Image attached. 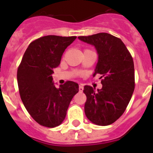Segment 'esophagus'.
Masks as SVG:
<instances>
[{"label":"esophagus","mask_w":153,"mask_h":153,"mask_svg":"<svg viewBox=\"0 0 153 153\" xmlns=\"http://www.w3.org/2000/svg\"><path fill=\"white\" fill-rule=\"evenodd\" d=\"M78 89H79L80 92H82L83 90H84V86H83V85H81V84H80L79 88H78Z\"/></svg>","instance_id":"1"}]
</instances>
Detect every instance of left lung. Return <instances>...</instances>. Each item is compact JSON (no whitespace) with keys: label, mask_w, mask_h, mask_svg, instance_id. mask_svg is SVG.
Returning <instances> with one entry per match:
<instances>
[{"label":"left lung","mask_w":153,"mask_h":153,"mask_svg":"<svg viewBox=\"0 0 153 153\" xmlns=\"http://www.w3.org/2000/svg\"><path fill=\"white\" fill-rule=\"evenodd\" d=\"M78 39L95 46L98 61L94 76L101 75L102 88L84 86L86 116L99 126L112 124L126 109L135 89L134 63L130 52L120 38L101 32Z\"/></svg>","instance_id":"1"}]
</instances>
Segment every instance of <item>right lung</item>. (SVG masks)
<instances>
[{
  "instance_id": "1",
  "label": "right lung",
  "mask_w": 153,
  "mask_h": 153,
  "mask_svg": "<svg viewBox=\"0 0 153 153\" xmlns=\"http://www.w3.org/2000/svg\"><path fill=\"white\" fill-rule=\"evenodd\" d=\"M76 36L47 35L30 43L17 72L22 102L32 118L41 126L53 128L63 122L78 84L67 81L59 88L52 82V69Z\"/></svg>"
}]
</instances>
